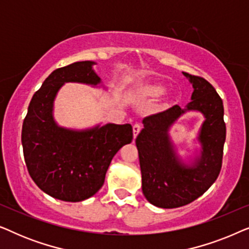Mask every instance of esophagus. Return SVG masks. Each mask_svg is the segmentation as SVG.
I'll use <instances>...</instances> for the list:
<instances>
[{
  "label": "esophagus",
  "instance_id": "1",
  "mask_svg": "<svg viewBox=\"0 0 249 249\" xmlns=\"http://www.w3.org/2000/svg\"><path fill=\"white\" fill-rule=\"evenodd\" d=\"M141 129H142V127L139 124H134V127H132V130H134V138L137 137V135L139 134V131H141Z\"/></svg>",
  "mask_w": 249,
  "mask_h": 249
}]
</instances>
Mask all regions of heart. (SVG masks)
Masks as SVG:
<instances>
[{
	"label": "heart",
	"instance_id": "1",
	"mask_svg": "<svg viewBox=\"0 0 249 249\" xmlns=\"http://www.w3.org/2000/svg\"><path fill=\"white\" fill-rule=\"evenodd\" d=\"M164 93V87L160 86V85H154V86H149L145 89V94L149 96H160Z\"/></svg>",
	"mask_w": 249,
	"mask_h": 249
}]
</instances>
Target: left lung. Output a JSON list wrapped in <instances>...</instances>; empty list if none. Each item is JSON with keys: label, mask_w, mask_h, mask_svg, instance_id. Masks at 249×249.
<instances>
[{"label": "left lung", "mask_w": 249, "mask_h": 249, "mask_svg": "<svg viewBox=\"0 0 249 249\" xmlns=\"http://www.w3.org/2000/svg\"><path fill=\"white\" fill-rule=\"evenodd\" d=\"M193 84L192 102L144 118V128L136 138L142 171V194L153 205L176 209L202 196L215 181L222 166L226 124L223 102L215 88L198 76L182 72ZM186 110H198L206 121L200 131L201 156L193 166L178 159L168 129Z\"/></svg>", "instance_id": "obj_1"}]
</instances>
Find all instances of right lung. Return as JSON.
I'll return each mask as SVG.
<instances>
[{"mask_svg": "<svg viewBox=\"0 0 249 249\" xmlns=\"http://www.w3.org/2000/svg\"><path fill=\"white\" fill-rule=\"evenodd\" d=\"M93 64L81 61L54 70L34 94L22 124L23 156L30 177L44 193L64 202H81L95 195L113 156L132 141L129 124L77 131L54 121L53 102L64 83H101Z\"/></svg>", "mask_w": 249, "mask_h": 249, "instance_id": "right-lung-1", "label": "right lung"}]
</instances>
